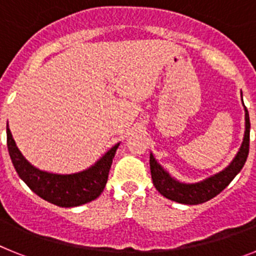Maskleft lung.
<instances>
[{"instance_id": "obj_1", "label": "left lung", "mask_w": 256, "mask_h": 256, "mask_svg": "<svg viewBox=\"0 0 256 256\" xmlns=\"http://www.w3.org/2000/svg\"><path fill=\"white\" fill-rule=\"evenodd\" d=\"M241 97H242V92H241ZM244 110H245V133H244L242 144L232 162L224 169L198 182H182L174 178L166 169L162 168V165H160L158 160L154 158L152 152H150L151 178H152L155 188L164 198L186 205L202 204L220 194L230 184V180L241 172L248 159V144H250V118H248V108H245V105H244Z\"/></svg>"}]
</instances>
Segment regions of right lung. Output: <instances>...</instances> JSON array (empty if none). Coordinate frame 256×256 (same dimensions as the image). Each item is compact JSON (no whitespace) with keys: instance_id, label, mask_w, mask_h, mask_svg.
Instances as JSON below:
<instances>
[{"instance_id":"right-lung-1","label":"right lung","mask_w":256,"mask_h":256,"mask_svg":"<svg viewBox=\"0 0 256 256\" xmlns=\"http://www.w3.org/2000/svg\"><path fill=\"white\" fill-rule=\"evenodd\" d=\"M6 134L8 154L19 177L40 198L61 208L80 206L101 195L108 182V170L112 168L116 148L120 144V142L115 144L94 164L84 170L58 174L36 168L22 156L14 141L8 123Z\"/></svg>"}]
</instances>
